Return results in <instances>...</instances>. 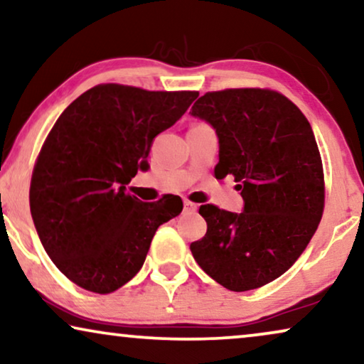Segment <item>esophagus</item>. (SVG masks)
I'll return each mask as SVG.
<instances>
[{
	"mask_svg": "<svg viewBox=\"0 0 364 364\" xmlns=\"http://www.w3.org/2000/svg\"><path fill=\"white\" fill-rule=\"evenodd\" d=\"M183 207H186V210H191V212H196L198 208L197 203L191 200H183Z\"/></svg>",
	"mask_w": 364,
	"mask_h": 364,
	"instance_id": "34e87169",
	"label": "esophagus"
}]
</instances>
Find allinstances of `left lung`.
<instances>
[{
  "mask_svg": "<svg viewBox=\"0 0 364 364\" xmlns=\"http://www.w3.org/2000/svg\"><path fill=\"white\" fill-rule=\"evenodd\" d=\"M218 136L215 177L233 176L242 213L200 205L207 233L191 243L198 267L232 291L260 288L298 260L325 208L315 134L300 109L273 89L205 92L192 106Z\"/></svg>",
  "mask_w": 364,
  "mask_h": 364,
  "instance_id": "obj_1",
  "label": "left lung"
}]
</instances>
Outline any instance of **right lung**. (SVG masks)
<instances>
[{
	"mask_svg": "<svg viewBox=\"0 0 364 364\" xmlns=\"http://www.w3.org/2000/svg\"><path fill=\"white\" fill-rule=\"evenodd\" d=\"M197 91L97 84L58 117L34 164L29 207L44 250L63 275L106 293L141 270L157 228L182 212L181 197L142 202L126 192L157 134Z\"/></svg>",
	"mask_w": 364,
	"mask_h": 364,
	"instance_id": "right-lung-1",
	"label": "right lung"
}]
</instances>
